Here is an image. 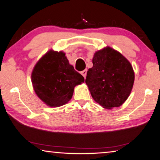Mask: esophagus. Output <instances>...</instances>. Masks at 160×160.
<instances>
[{
  "label": "esophagus",
  "mask_w": 160,
  "mask_h": 160,
  "mask_svg": "<svg viewBox=\"0 0 160 160\" xmlns=\"http://www.w3.org/2000/svg\"><path fill=\"white\" fill-rule=\"evenodd\" d=\"M80 74L82 75L84 78H85L86 75H87V70H84L82 71H81L80 72Z\"/></svg>",
  "instance_id": "esophagus-1"
}]
</instances>
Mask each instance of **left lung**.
I'll return each mask as SVG.
<instances>
[{
  "label": "left lung",
  "mask_w": 160,
  "mask_h": 160,
  "mask_svg": "<svg viewBox=\"0 0 160 160\" xmlns=\"http://www.w3.org/2000/svg\"><path fill=\"white\" fill-rule=\"evenodd\" d=\"M92 63L85 79L92 98L104 108L120 106L128 98L134 82L131 63L110 48L96 52Z\"/></svg>",
  "instance_id": "left-lung-1"
}]
</instances>
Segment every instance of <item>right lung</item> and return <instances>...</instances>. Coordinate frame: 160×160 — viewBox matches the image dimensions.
<instances>
[{"label":"right lung","instance_id":"right-lung-1","mask_svg":"<svg viewBox=\"0 0 160 160\" xmlns=\"http://www.w3.org/2000/svg\"><path fill=\"white\" fill-rule=\"evenodd\" d=\"M31 80L40 99L49 106L59 107L70 101L75 85L85 79L69 64L65 53L50 50L35 66Z\"/></svg>","mask_w":160,"mask_h":160}]
</instances>
